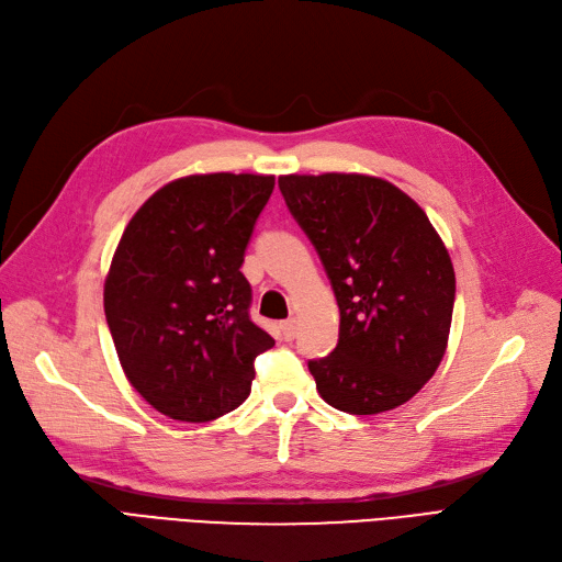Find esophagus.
I'll list each match as a JSON object with an SVG mask.
<instances>
[{
  "mask_svg": "<svg viewBox=\"0 0 562 562\" xmlns=\"http://www.w3.org/2000/svg\"><path fill=\"white\" fill-rule=\"evenodd\" d=\"M297 328H300L297 318H288V321L281 323V330H283V337H285V339H293V337L297 335Z\"/></svg>",
  "mask_w": 562,
  "mask_h": 562,
  "instance_id": "1",
  "label": "esophagus"
}]
</instances>
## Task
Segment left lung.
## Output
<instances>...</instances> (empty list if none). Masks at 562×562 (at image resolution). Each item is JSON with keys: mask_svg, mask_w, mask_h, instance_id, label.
I'll return each mask as SVG.
<instances>
[{"mask_svg": "<svg viewBox=\"0 0 562 562\" xmlns=\"http://www.w3.org/2000/svg\"><path fill=\"white\" fill-rule=\"evenodd\" d=\"M339 307V339L310 361L321 398L349 415L411 401L443 361L454 307L448 248L417 203L375 176H281Z\"/></svg>", "mask_w": 562, "mask_h": 562, "instance_id": "left-lung-1", "label": "left lung"}]
</instances>
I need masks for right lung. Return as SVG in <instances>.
Returning <instances> with one entry per match:
<instances>
[{"instance_id": "add662e5", "label": "right lung", "mask_w": 562, "mask_h": 562, "mask_svg": "<svg viewBox=\"0 0 562 562\" xmlns=\"http://www.w3.org/2000/svg\"><path fill=\"white\" fill-rule=\"evenodd\" d=\"M274 176L203 173L135 211L105 277V318L124 375L161 415L211 422L239 407L274 339L248 316L244 252Z\"/></svg>"}]
</instances>
